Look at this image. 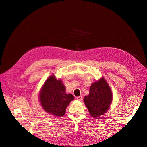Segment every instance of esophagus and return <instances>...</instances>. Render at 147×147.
Returning <instances> with one entry per match:
<instances>
[{"mask_svg": "<svg viewBox=\"0 0 147 147\" xmlns=\"http://www.w3.org/2000/svg\"><path fill=\"white\" fill-rule=\"evenodd\" d=\"M82 99H83V96H80L77 97V100H78V101H81L82 100Z\"/></svg>", "mask_w": 147, "mask_h": 147, "instance_id": "obj_1", "label": "esophagus"}]
</instances>
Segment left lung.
Masks as SVG:
<instances>
[{"mask_svg":"<svg viewBox=\"0 0 147 147\" xmlns=\"http://www.w3.org/2000/svg\"><path fill=\"white\" fill-rule=\"evenodd\" d=\"M83 100L92 117H99L107 112L112 102L113 95L104 78L92 84L89 94Z\"/></svg>","mask_w":147,"mask_h":147,"instance_id":"left-lung-1","label":"left lung"}]
</instances>
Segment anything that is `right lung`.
<instances>
[{"label": "right lung", "instance_id": "1", "mask_svg": "<svg viewBox=\"0 0 147 147\" xmlns=\"http://www.w3.org/2000/svg\"><path fill=\"white\" fill-rule=\"evenodd\" d=\"M74 96L65 93V86L62 81L52 75L46 80L39 94V99L43 110L56 117L65 114L66 108Z\"/></svg>", "mask_w": 147, "mask_h": 147}]
</instances>
